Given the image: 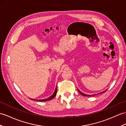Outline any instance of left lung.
<instances>
[{"label": "left lung", "instance_id": "obj_1", "mask_svg": "<svg viewBox=\"0 0 126 126\" xmlns=\"http://www.w3.org/2000/svg\"><path fill=\"white\" fill-rule=\"evenodd\" d=\"M106 91H104V92H103V93H105V92ZM78 91L79 92V93H80V94H81L82 95H83V96H89V97H90V96H94L95 94H92V95H87V94H83V93H82L81 91H79V90H78Z\"/></svg>", "mask_w": 126, "mask_h": 126}]
</instances>
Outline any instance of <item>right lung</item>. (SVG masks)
I'll use <instances>...</instances> for the list:
<instances>
[{
	"label": "right lung",
	"mask_w": 126,
	"mask_h": 126,
	"mask_svg": "<svg viewBox=\"0 0 126 126\" xmlns=\"http://www.w3.org/2000/svg\"><path fill=\"white\" fill-rule=\"evenodd\" d=\"M57 87L56 88V89H55V91L54 94L52 95V96L50 97H48V98L47 99H41V100H37V101H39V102H45V101H48V100H50L51 99H52L53 98L56 96L57 94ZM32 100H34V99H32Z\"/></svg>",
	"instance_id": "right-lung-1"
}]
</instances>
